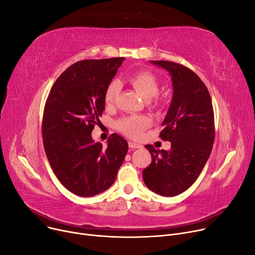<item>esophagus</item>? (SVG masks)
<instances>
[{
  "label": "esophagus",
  "instance_id": "esophagus-1",
  "mask_svg": "<svg viewBox=\"0 0 255 255\" xmlns=\"http://www.w3.org/2000/svg\"><path fill=\"white\" fill-rule=\"evenodd\" d=\"M128 146H129V148H131V149H141V148H143V146H142L141 144L135 143V142H129V143H128Z\"/></svg>",
  "mask_w": 255,
  "mask_h": 255
}]
</instances>
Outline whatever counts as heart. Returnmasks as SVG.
<instances>
[{
	"mask_svg": "<svg viewBox=\"0 0 255 255\" xmlns=\"http://www.w3.org/2000/svg\"><path fill=\"white\" fill-rule=\"evenodd\" d=\"M128 82L144 99L149 100L158 93V80L152 72L140 70L128 77ZM121 91V85L117 81H112L104 93V102L107 106L114 104ZM150 125L149 117L145 115H131L121 119L117 122V128L125 134L133 139H139L145 128Z\"/></svg>",
	"mask_w": 255,
	"mask_h": 255,
	"instance_id": "obj_1",
	"label": "heart"
}]
</instances>
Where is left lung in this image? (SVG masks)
I'll list each match as a JSON object with an SVG mask.
<instances>
[{"mask_svg": "<svg viewBox=\"0 0 255 255\" xmlns=\"http://www.w3.org/2000/svg\"><path fill=\"white\" fill-rule=\"evenodd\" d=\"M151 63L171 76L172 100L160 132L171 147L166 151L145 146L152 161L143 170V180L154 193L173 197L194 184L209 158L215 130L212 102L204 83L188 67L164 60Z\"/></svg>", "mask_w": 255, "mask_h": 255, "instance_id": "1", "label": "left lung"}]
</instances>
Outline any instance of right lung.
Segmentation results:
<instances>
[{"label": "right lung", "mask_w": 255, "mask_h": 255, "mask_svg": "<svg viewBox=\"0 0 255 255\" xmlns=\"http://www.w3.org/2000/svg\"><path fill=\"white\" fill-rule=\"evenodd\" d=\"M124 57L83 60L53 85L45 104L42 135L50 165L71 193L91 197L110 188L128 153V142L112 133L107 147L92 139L105 109L104 93Z\"/></svg>", "instance_id": "1"}]
</instances>
